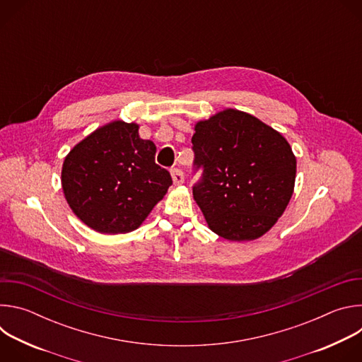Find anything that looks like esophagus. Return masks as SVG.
Wrapping results in <instances>:
<instances>
[{
	"label": "esophagus",
	"instance_id": "obj_1",
	"mask_svg": "<svg viewBox=\"0 0 362 362\" xmlns=\"http://www.w3.org/2000/svg\"><path fill=\"white\" fill-rule=\"evenodd\" d=\"M172 173V179H173V183L177 186V185H182L185 182V175L180 169H172L170 170Z\"/></svg>",
	"mask_w": 362,
	"mask_h": 362
}]
</instances>
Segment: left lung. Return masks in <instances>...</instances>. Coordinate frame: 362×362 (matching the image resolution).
<instances>
[{
  "label": "left lung",
  "instance_id": "obj_1",
  "mask_svg": "<svg viewBox=\"0 0 362 362\" xmlns=\"http://www.w3.org/2000/svg\"><path fill=\"white\" fill-rule=\"evenodd\" d=\"M193 197L212 232L253 240L282 216L292 197L296 158L286 139L245 112L226 109L197 122Z\"/></svg>",
  "mask_w": 362,
  "mask_h": 362
}]
</instances>
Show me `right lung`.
Returning <instances> with one entry per match:
<instances>
[{
    "mask_svg": "<svg viewBox=\"0 0 362 362\" xmlns=\"http://www.w3.org/2000/svg\"><path fill=\"white\" fill-rule=\"evenodd\" d=\"M156 146L139 124L115 120L94 130L66 156L62 186L74 215L100 233L137 229L172 185L154 162Z\"/></svg>",
    "mask_w": 362,
    "mask_h": 362,
    "instance_id": "right-lung-1",
    "label": "right lung"
}]
</instances>
